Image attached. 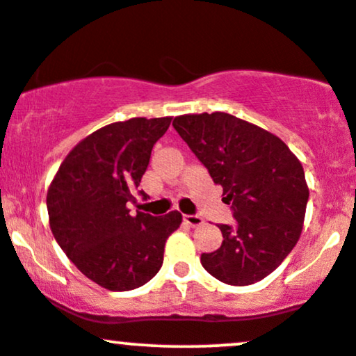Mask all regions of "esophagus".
I'll use <instances>...</instances> for the list:
<instances>
[{
    "instance_id": "1",
    "label": "esophagus",
    "mask_w": 356,
    "mask_h": 356,
    "mask_svg": "<svg viewBox=\"0 0 356 356\" xmlns=\"http://www.w3.org/2000/svg\"><path fill=\"white\" fill-rule=\"evenodd\" d=\"M184 221L189 226H193V228H196V226L202 225V218L196 216V214H184Z\"/></svg>"
}]
</instances>
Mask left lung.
Here are the masks:
<instances>
[{
	"instance_id": "obj_1",
	"label": "left lung",
	"mask_w": 356,
	"mask_h": 356,
	"mask_svg": "<svg viewBox=\"0 0 356 356\" xmlns=\"http://www.w3.org/2000/svg\"><path fill=\"white\" fill-rule=\"evenodd\" d=\"M172 124L222 187L236 220L220 225L221 247L202 253V267L229 286L265 279L302 232L309 199L302 163L279 136L228 113L175 116Z\"/></svg>"
}]
</instances>
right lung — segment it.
Segmentation results:
<instances>
[{
  "label": "right lung",
  "instance_id": "right-lung-1",
  "mask_svg": "<svg viewBox=\"0 0 356 356\" xmlns=\"http://www.w3.org/2000/svg\"><path fill=\"white\" fill-rule=\"evenodd\" d=\"M170 120L130 118L92 131L69 152L47 191L58 247L108 291H131L155 277L167 238L182 222L179 211L157 218L128 209Z\"/></svg>",
  "mask_w": 356,
  "mask_h": 356
}]
</instances>
